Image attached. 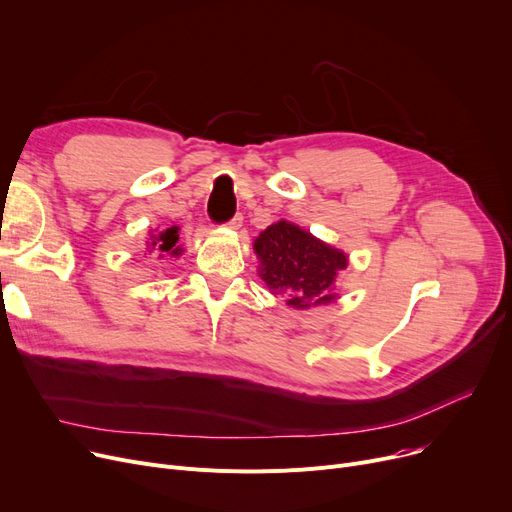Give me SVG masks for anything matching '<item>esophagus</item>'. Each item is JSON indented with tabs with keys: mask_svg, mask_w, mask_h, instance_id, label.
Segmentation results:
<instances>
[{
	"mask_svg": "<svg viewBox=\"0 0 512 512\" xmlns=\"http://www.w3.org/2000/svg\"><path fill=\"white\" fill-rule=\"evenodd\" d=\"M226 226H228V228H232V230H238V228L242 226V215H240V213H236L234 218H230V220H228V224H226Z\"/></svg>",
	"mask_w": 512,
	"mask_h": 512,
	"instance_id": "1",
	"label": "esophagus"
}]
</instances>
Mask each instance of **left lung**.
<instances>
[{
	"label": "left lung",
	"instance_id": "obj_1",
	"mask_svg": "<svg viewBox=\"0 0 512 512\" xmlns=\"http://www.w3.org/2000/svg\"><path fill=\"white\" fill-rule=\"evenodd\" d=\"M261 261V280L280 294L288 305L307 309L336 299V274L346 267V255L328 247L299 226L278 222L265 228L255 240Z\"/></svg>",
	"mask_w": 512,
	"mask_h": 512
}]
</instances>
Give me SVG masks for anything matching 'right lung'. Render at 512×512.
<instances>
[{
  "mask_svg": "<svg viewBox=\"0 0 512 512\" xmlns=\"http://www.w3.org/2000/svg\"><path fill=\"white\" fill-rule=\"evenodd\" d=\"M176 242H178V228L172 226V228L161 230L159 234H153L147 242V249L159 253V257H164V255L178 257L182 253V249L176 245Z\"/></svg>",
  "mask_w": 512,
  "mask_h": 512,
  "instance_id": "right-lung-1",
  "label": "right lung"
}]
</instances>
